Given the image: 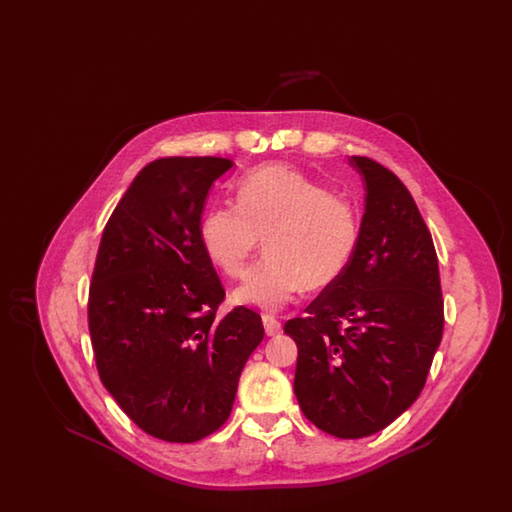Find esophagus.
<instances>
[{"label":"esophagus","mask_w":512,"mask_h":512,"mask_svg":"<svg viewBox=\"0 0 512 512\" xmlns=\"http://www.w3.org/2000/svg\"><path fill=\"white\" fill-rule=\"evenodd\" d=\"M263 326H265L267 336H278L282 332L280 320H276L272 315H263Z\"/></svg>","instance_id":"obj_1"}]
</instances>
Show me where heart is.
I'll return each mask as SVG.
<instances>
[{
	"label": "heart",
	"instance_id": "heart-1",
	"mask_svg": "<svg viewBox=\"0 0 512 512\" xmlns=\"http://www.w3.org/2000/svg\"><path fill=\"white\" fill-rule=\"evenodd\" d=\"M238 203L211 207L199 224L207 259L240 278L263 240L265 259L232 293L238 305L274 311L295 293L334 284L359 245L349 199L288 167H263L238 182Z\"/></svg>",
	"mask_w": 512,
	"mask_h": 512
}]
</instances>
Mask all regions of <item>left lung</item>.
<instances>
[{
	"label": "left lung",
	"mask_w": 512,
	"mask_h": 512,
	"mask_svg": "<svg viewBox=\"0 0 512 512\" xmlns=\"http://www.w3.org/2000/svg\"><path fill=\"white\" fill-rule=\"evenodd\" d=\"M349 163L366 192L357 251L284 332L297 343L303 414L330 436L357 439L420 395L443 334V299L436 247L411 192L368 157Z\"/></svg>",
	"instance_id": "1"
}]
</instances>
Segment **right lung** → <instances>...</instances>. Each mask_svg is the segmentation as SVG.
I'll return each instance as SVG.
<instances>
[{"label": "right lung", "mask_w": 512, "mask_h": 512, "mask_svg": "<svg viewBox=\"0 0 512 512\" xmlns=\"http://www.w3.org/2000/svg\"><path fill=\"white\" fill-rule=\"evenodd\" d=\"M222 157L149 163L107 220L90 284L88 326L99 378L153 438L192 443L228 420L261 317L217 318L224 288L199 240Z\"/></svg>", "instance_id": "add662e5"}]
</instances>
